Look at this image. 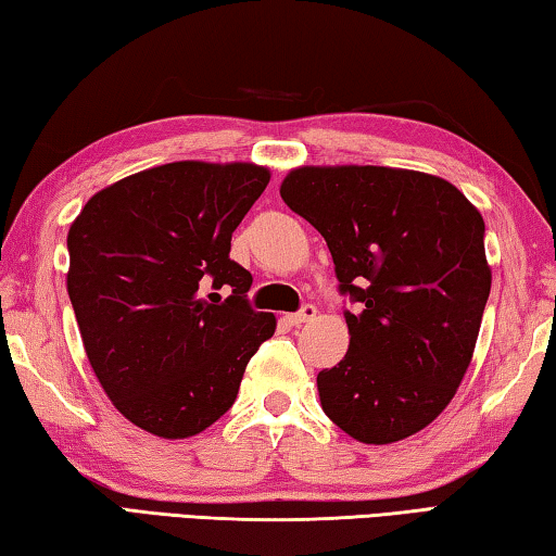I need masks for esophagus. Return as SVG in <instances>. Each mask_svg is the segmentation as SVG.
Here are the masks:
<instances>
[{"instance_id":"34e87169","label":"esophagus","mask_w":556,"mask_h":556,"mask_svg":"<svg viewBox=\"0 0 556 556\" xmlns=\"http://www.w3.org/2000/svg\"><path fill=\"white\" fill-rule=\"evenodd\" d=\"M316 306L313 304H306V306H301L296 313H289L287 316V320L291 323V326H301V323H308V320H313L316 318Z\"/></svg>"}]
</instances>
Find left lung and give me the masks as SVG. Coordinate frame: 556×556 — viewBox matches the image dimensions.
<instances>
[{
	"instance_id": "8db88e82",
	"label": "left lung",
	"mask_w": 556,
	"mask_h": 556,
	"mask_svg": "<svg viewBox=\"0 0 556 556\" xmlns=\"http://www.w3.org/2000/svg\"><path fill=\"white\" fill-rule=\"evenodd\" d=\"M285 204L326 238L350 348L318 371L326 416L365 445H389L447 408L477 345L491 291L483 218L450 181L375 165L299 167Z\"/></svg>"
}]
</instances>
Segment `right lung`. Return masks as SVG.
<instances>
[{"mask_svg": "<svg viewBox=\"0 0 556 556\" xmlns=\"http://www.w3.org/2000/svg\"><path fill=\"white\" fill-rule=\"evenodd\" d=\"M267 181L252 163L181 160L97 191L70 226L67 294L89 365L146 432L206 430L275 336L277 318L248 301L252 275L228 255Z\"/></svg>", "mask_w": 556, "mask_h": 556, "instance_id": "obj_1", "label": "right lung"}]
</instances>
